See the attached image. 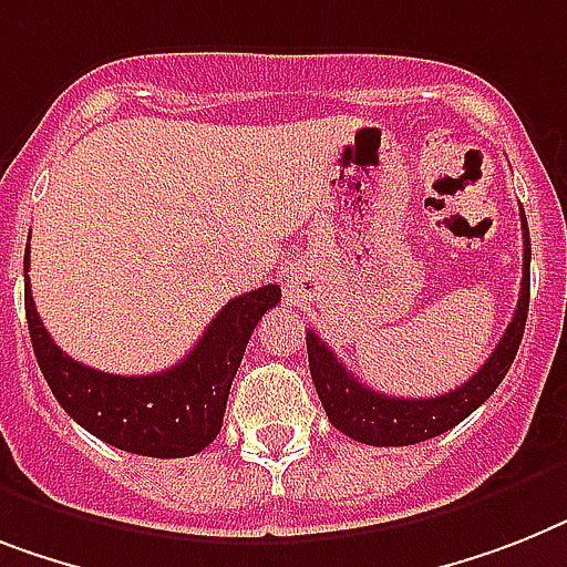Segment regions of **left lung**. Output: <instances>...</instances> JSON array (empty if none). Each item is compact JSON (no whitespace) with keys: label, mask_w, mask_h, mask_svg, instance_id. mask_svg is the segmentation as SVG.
Instances as JSON below:
<instances>
[{"label":"left lung","mask_w":567,"mask_h":567,"mask_svg":"<svg viewBox=\"0 0 567 567\" xmlns=\"http://www.w3.org/2000/svg\"><path fill=\"white\" fill-rule=\"evenodd\" d=\"M522 237H525V272H522V292H518L513 321L504 330L502 341L495 344L493 357L481 364V371L449 394L405 400V396H385L371 391L336 359L324 341L307 330V357H310L318 400L339 432L368 446H411V443L432 441L437 434L455 429L481 402L493 396L516 359L522 336H525L527 307H530V231H527L525 208H522Z\"/></svg>","instance_id":"8db88e82"}]
</instances>
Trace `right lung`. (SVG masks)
Instances as JSON below:
<instances>
[{
  "label": "right lung",
  "mask_w": 567,
  "mask_h": 567,
  "mask_svg": "<svg viewBox=\"0 0 567 567\" xmlns=\"http://www.w3.org/2000/svg\"><path fill=\"white\" fill-rule=\"evenodd\" d=\"M278 301V284L237 295L179 364L150 377H118L74 362L54 344L31 298L25 255L28 333L51 394L97 441L144 457H188L217 437L246 344Z\"/></svg>",
  "instance_id": "right-lung-1"
}]
</instances>
